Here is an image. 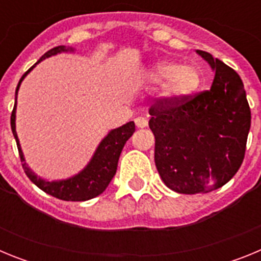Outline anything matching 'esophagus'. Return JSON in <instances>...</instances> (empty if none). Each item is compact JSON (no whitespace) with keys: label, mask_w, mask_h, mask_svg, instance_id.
<instances>
[{"label":"esophagus","mask_w":261,"mask_h":261,"mask_svg":"<svg viewBox=\"0 0 261 261\" xmlns=\"http://www.w3.org/2000/svg\"><path fill=\"white\" fill-rule=\"evenodd\" d=\"M135 123L137 128H146L147 126V120L145 117H136L135 119Z\"/></svg>","instance_id":"obj_1"}]
</instances>
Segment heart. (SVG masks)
<instances>
[{
    "instance_id": "heart-1",
    "label": "heart",
    "mask_w": 261,
    "mask_h": 261,
    "mask_svg": "<svg viewBox=\"0 0 261 261\" xmlns=\"http://www.w3.org/2000/svg\"><path fill=\"white\" fill-rule=\"evenodd\" d=\"M146 78L151 84H161L159 96L166 102H179L192 95L201 82L199 69L191 64L179 65L171 60L154 62L147 70Z\"/></svg>"
}]
</instances>
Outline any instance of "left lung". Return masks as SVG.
<instances>
[{"instance_id":"obj_1","label":"left lung","mask_w":261,"mask_h":261,"mask_svg":"<svg viewBox=\"0 0 261 261\" xmlns=\"http://www.w3.org/2000/svg\"><path fill=\"white\" fill-rule=\"evenodd\" d=\"M216 71L211 90L149 110L154 161L163 183L177 193H206L225 186L241 167L251 111L238 73L196 50Z\"/></svg>"}]
</instances>
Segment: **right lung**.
Returning a JSON list of instances; mask_svg holds the SVG:
<instances>
[{
    "mask_svg": "<svg viewBox=\"0 0 261 261\" xmlns=\"http://www.w3.org/2000/svg\"><path fill=\"white\" fill-rule=\"evenodd\" d=\"M62 52H74V48L65 47V45H59V47L52 48L48 52H45L35 65L31 66L22 75L17 90H15V105H14V110L11 112L10 119L11 130H13L15 141H17L18 151H19L20 161H22V167L32 183L39 187L41 191L48 193V195L57 197L60 200H64V201H86V200L94 199V197H96V196H99L106 191L110 181L112 180V177L116 174L117 162H119L120 154H121L124 145H125L129 138L132 137L136 126L133 121H129V123L124 124L119 128L110 130L108 135L98 145L95 153L91 156L90 162L85 166L84 170L78 172V174L73 175V176L68 177V179L49 181L45 180V179H41L40 176H38L35 172L32 171L26 163V159H24L22 147H20L19 144V138H18L17 130H15L18 90H19L20 84L24 80V77L38 65L39 62Z\"/></svg>",
    "mask_w": 261,
    "mask_h": 261,
    "instance_id": "1",
    "label": "right lung"
}]
</instances>
